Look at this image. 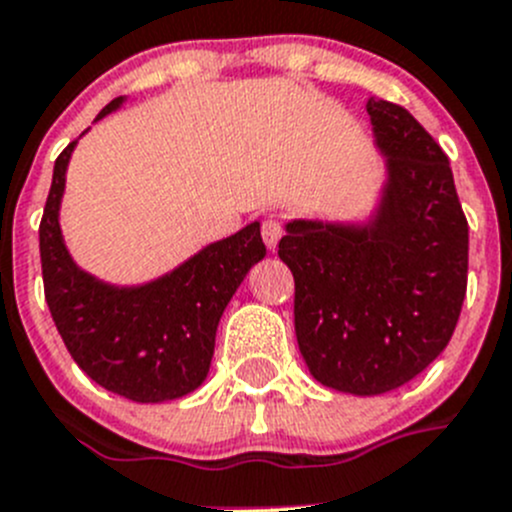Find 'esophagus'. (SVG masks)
<instances>
[{"mask_svg": "<svg viewBox=\"0 0 512 512\" xmlns=\"http://www.w3.org/2000/svg\"><path fill=\"white\" fill-rule=\"evenodd\" d=\"M261 236H264V243L269 246V251H274L279 246L281 238V223L276 218H266L264 226H261Z\"/></svg>", "mask_w": 512, "mask_h": 512, "instance_id": "34e87169", "label": "esophagus"}]
</instances>
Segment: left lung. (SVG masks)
Listing matches in <instances>:
<instances>
[{
    "mask_svg": "<svg viewBox=\"0 0 512 512\" xmlns=\"http://www.w3.org/2000/svg\"><path fill=\"white\" fill-rule=\"evenodd\" d=\"M384 180L369 216L291 218L279 256L311 377L374 397L425 372L455 332L467 289V221L450 160L387 100H367Z\"/></svg>",
    "mask_w": 512,
    "mask_h": 512,
    "instance_id": "8db88e82",
    "label": "left lung"
}]
</instances>
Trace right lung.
Returning a JSON list of instances; mask_svg holds the SVG:
<instances>
[{
	"label": "right lung",
	"mask_w": 512,
	"mask_h": 512,
	"mask_svg": "<svg viewBox=\"0 0 512 512\" xmlns=\"http://www.w3.org/2000/svg\"><path fill=\"white\" fill-rule=\"evenodd\" d=\"M123 102L125 97H115L95 123L120 110ZM75 145L77 140L55 160L40 223L42 279L57 332L77 367L107 392L143 405L186 397L206 382L228 301L251 266L266 256L261 223L253 221L233 236L208 243L145 284L97 279L72 259L60 226Z\"/></svg>",
	"instance_id": "obj_1"
}]
</instances>
